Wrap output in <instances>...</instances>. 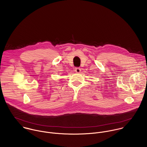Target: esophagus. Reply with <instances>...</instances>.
Here are the masks:
<instances>
[{
    "label": "esophagus",
    "instance_id": "34e87169",
    "mask_svg": "<svg viewBox=\"0 0 147 147\" xmlns=\"http://www.w3.org/2000/svg\"><path fill=\"white\" fill-rule=\"evenodd\" d=\"M75 72H76V73H79V72H80V71H81V69L80 68H79V67H78V68H75Z\"/></svg>",
    "mask_w": 147,
    "mask_h": 147
}]
</instances>
